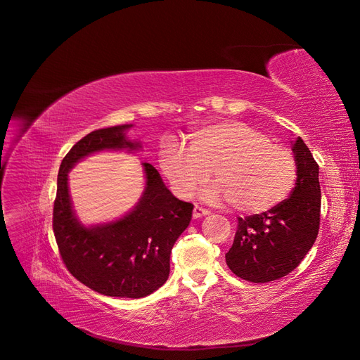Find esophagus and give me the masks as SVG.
Wrapping results in <instances>:
<instances>
[{"label": "esophagus", "mask_w": 360, "mask_h": 360, "mask_svg": "<svg viewBox=\"0 0 360 360\" xmlns=\"http://www.w3.org/2000/svg\"><path fill=\"white\" fill-rule=\"evenodd\" d=\"M208 214H210V211L207 208L199 207V205H196V207L193 208V218H200V217H205Z\"/></svg>", "instance_id": "esophagus-1"}]
</instances>
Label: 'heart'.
I'll use <instances>...</instances> for the list:
<instances>
[{"instance_id":"obj_1","label":"heart","mask_w":360,"mask_h":360,"mask_svg":"<svg viewBox=\"0 0 360 360\" xmlns=\"http://www.w3.org/2000/svg\"><path fill=\"white\" fill-rule=\"evenodd\" d=\"M162 173L184 198L212 174L218 184L205 192L211 200L230 202L243 214L276 208L293 191L297 161L293 152L243 122H224L196 130L189 149L167 143L160 155Z\"/></svg>"}]
</instances>
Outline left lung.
<instances>
[{"instance_id":"1","label":"left lung","mask_w":360,"mask_h":360,"mask_svg":"<svg viewBox=\"0 0 360 360\" xmlns=\"http://www.w3.org/2000/svg\"><path fill=\"white\" fill-rule=\"evenodd\" d=\"M297 180L290 196L262 214L237 218L229 268L250 283H268L292 272L309 252L319 231V165L297 138L293 145Z\"/></svg>"}]
</instances>
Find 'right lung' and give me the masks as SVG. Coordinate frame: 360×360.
I'll use <instances>...</instances> for the list:
<instances>
[{"label":"right lung","mask_w":360,"mask_h":360,"mask_svg":"<svg viewBox=\"0 0 360 360\" xmlns=\"http://www.w3.org/2000/svg\"><path fill=\"white\" fill-rule=\"evenodd\" d=\"M131 124L91 131L63 158L53 229L61 259L72 276L95 292L111 297H145L168 278L169 255L192 219L193 205L173 196L158 171L143 162L145 192L131 212L110 224L84 227L68 195V171L89 153L105 149L134 150L126 139Z\"/></svg>","instance_id":"right-lung-1"}]
</instances>
